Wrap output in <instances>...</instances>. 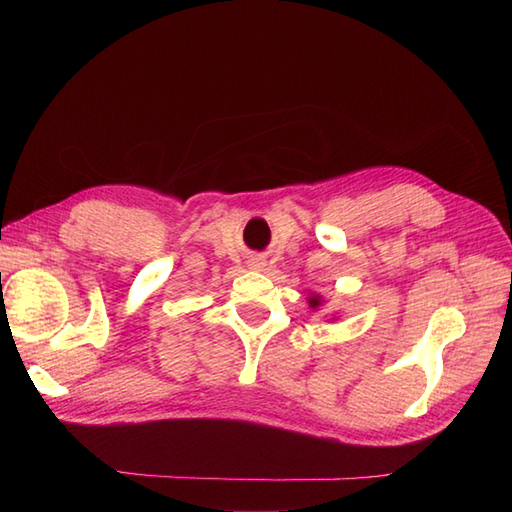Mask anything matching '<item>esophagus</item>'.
Here are the masks:
<instances>
[{"label":"esophagus","mask_w":512,"mask_h":512,"mask_svg":"<svg viewBox=\"0 0 512 512\" xmlns=\"http://www.w3.org/2000/svg\"><path fill=\"white\" fill-rule=\"evenodd\" d=\"M264 266H266V259H264V257L255 255V257H250V259H248V268H253V270H264Z\"/></svg>","instance_id":"esophagus-1"}]
</instances>
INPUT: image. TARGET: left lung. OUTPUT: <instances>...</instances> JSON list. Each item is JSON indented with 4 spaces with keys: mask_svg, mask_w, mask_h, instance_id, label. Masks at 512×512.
Wrapping results in <instances>:
<instances>
[{
    "mask_svg": "<svg viewBox=\"0 0 512 512\" xmlns=\"http://www.w3.org/2000/svg\"><path fill=\"white\" fill-rule=\"evenodd\" d=\"M308 303H310V308H319V306H321V297H319V295H312V297L308 299Z\"/></svg>",
    "mask_w": 512,
    "mask_h": 512,
    "instance_id": "8db88e82",
    "label": "left lung"
}]
</instances>
